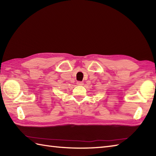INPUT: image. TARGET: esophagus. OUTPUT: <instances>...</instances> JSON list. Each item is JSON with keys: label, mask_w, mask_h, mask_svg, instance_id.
<instances>
[{"label": "esophagus", "mask_w": 156, "mask_h": 156, "mask_svg": "<svg viewBox=\"0 0 156 156\" xmlns=\"http://www.w3.org/2000/svg\"><path fill=\"white\" fill-rule=\"evenodd\" d=\"M76 84H77L78 86H82L84 84L83 82H81V81H78L77 82H76Z\"/></svg>", "instance_id": "esophagus-1"}]
</instances>
